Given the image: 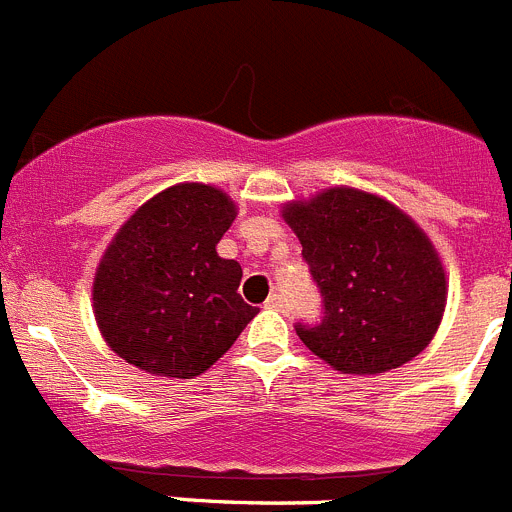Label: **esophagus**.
Instances as JSON below:
<instances>
[{
    "label": "esophagus",
    "mask_w": 512,
    "mask_h": 512,
    "mask_svg": "<svg viewBox=\"0 0 512 512\" xmlns=\"http://www.w3.org/2000/svg\"><path fill=\"white\" fill-rule=\"evenodd\" d=\"M266 307H269V310H284V307H287V297H284L282 292H274V295H269V300H266Z\"/></svg>",
    "instance_id": "obj_1"
}]
</instances>
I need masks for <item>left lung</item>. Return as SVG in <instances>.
<instances>
[{
	"instance_id": "left-lung-1",
	"label": "left lung",
	"mask_w": 512,
	"mask_h": 512,
	"mask_svg": "<svg viewBox=\"0 0 512 512\" xmlns=\"http://www.w3.org/2000/svg\"><path fill=\"white\" fill-rule=\"evenodd\" d=\"M282 212L323 297L320 323L295 325L312 354L343 374H382L431 343L446 307V274L405 212L348 187Z\"/></svg>"
}]
</instances>
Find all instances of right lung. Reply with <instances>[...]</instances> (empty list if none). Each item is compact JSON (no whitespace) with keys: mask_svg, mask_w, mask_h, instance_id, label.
<instances>
[{"mask_svg":"<svg viewBox=\"0 0 512 512\" xmlns=\"http://www.w3.org/2000/svg\"><path fill=\"white\" fill-rule=\"evenodd\" d=\"M235 205L210 184H176L130 215L99 261L94 318L120 359L158 377L207 372L256 318L243 269L217 243Z\"/></svg>","mask_w":512,"mask_h":512,"instance_id":"add662e5","label":"right lung"}]
</instances>
